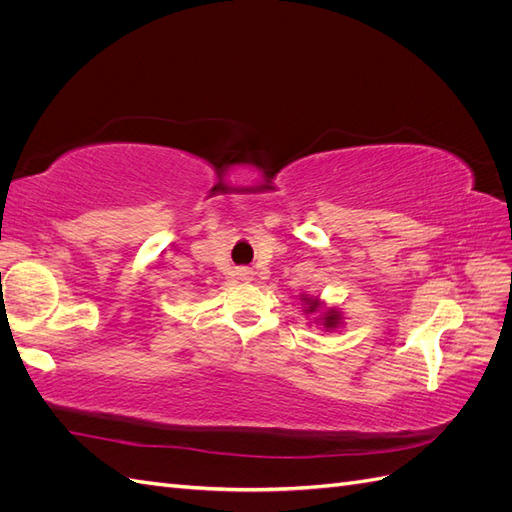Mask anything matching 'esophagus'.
I'll return each mask as SVG.
<instances>
[{"mask_svg": "<svg viewBox=\"0 0 512 512\" xmlns=\"http://www.w3.org/2000/svg\"><path fill=\"white\" fill-rule=\"evenodd\" d=\"M239 275H241V280H252V275H254V273H252V271H247V269H241V271H239Z\"/></svg>", "mask_w": 512, "mask_h": 512, "instance_id": "34e87169", "label": "esophagus"}]
</instances>
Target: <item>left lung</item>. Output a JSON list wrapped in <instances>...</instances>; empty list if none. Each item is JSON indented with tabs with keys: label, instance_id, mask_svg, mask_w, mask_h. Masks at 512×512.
Segmentation results:
<instances>
[{
	"label": "left lung",
	"instance_id": "obj_1",
	"mask_svg": "<svg viewBox=\"0 0 512 512\" xmlns=\"http://www.w3.org/2000/svg\"><path fill=\"white\" fill-rule=\"evenodd\" d=\"M301 301L305 303V314H316V312H320V309H322V303L318 299L307 297V294H303ZM318 320L322 322L324 329L333 331V329L339 327V324H342V314H339L335 307H331V309H327V312H322V316Z\"/></svg>",
	"mask_w": 512,
	"mask_h": 512
}]
</instances>
